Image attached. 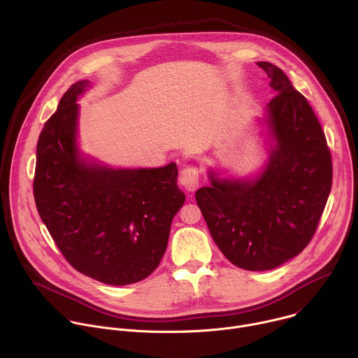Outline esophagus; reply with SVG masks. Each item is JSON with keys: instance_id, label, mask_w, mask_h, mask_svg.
Here are the masks:
<instances>
[{"instance_id": "1", "label": "esophagus", "mask_w": 358, "mask_h": 358, "mask_svg": "<svg viewBox=\"0 0 358 358\" xmlns=\"http://www.w3.org/2000/svg\"><path fill=\"white\" fill-rule=\"evenodd\" d=\"M181 187L187 191H195L198 187V171L194 167H187L181 171L178 178Z\"/></svg>"}]
</instances>
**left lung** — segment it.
Instances as JSON below:
<instances>
[{
    "label": "left lung",
    "mask_w": 358,
    "mask_h": 358,
    "mask_svg": "<svg viewBox=\"0 0 358 358\" xmlns=\"http://www.w3.org/2000/svg\"><path fill=\"white\" fill-rule=\"evenodd\" d=\"M275 97L259 124L268 159L250 176L210 169L211 185L195 192L211 236L225 258L246 271H271L310 242L331 189V157L322 126L278 66L258 62Z\"/></svg>",
    "instance_id": "obj_1"
}]
</instances>
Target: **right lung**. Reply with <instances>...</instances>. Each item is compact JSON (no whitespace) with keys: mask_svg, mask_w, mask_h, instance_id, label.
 <instances>
[{"mask_svg":"<svg viewBox=\"0 0 358 358\" xmlns=\"http://www.w3.org/2000/svg\"><path fill=\"white\" fill-rule=\"evenodd\" d=\"M89 87V80L73 83L45 123L36 144L34 196L42 222L78 272L124 286L159 266L185 194L176 163L115 169L85 156L78 141V100Z\"/></svg>","mask_w":358,"mask_h":358,"instance_id":"1","label":"right lung"}]
</instances>
